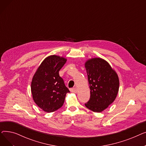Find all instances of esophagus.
I'll list each match as a JSON object with an SVG mask.
<instances>
[{"instance_id":"obj_1","label":"esophagus","mask_w":146,"mask_h":146,"mask_svg":"<svg viewBox=\"0 0 146 146\" xmlns=\"http://www.w3.org/2000/svg\"><path fill=\"white\" fill-rule=\"evenodd\" d=\"M70 91L73 93H76L77 92V89H76V88H72V89H70Z\"/></svg>"}]
</instances>
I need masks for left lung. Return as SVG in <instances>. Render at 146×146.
I'll return each mask as SVG.
<instances>
[{"instance_id": "8db88e82", "label": "left lung", "mask_w": 146, "mask_h": 146, "mask_svg": "<svg viewBox=\"0 0 146 146\" xmlns=\"http://www.w3.org/2000/svg\"><path fill=\"white\" fill-rule=\"evenodd\" d=\"M90 97L86 108L95 112L106 109L115 99L119 86L118 76L110 64L101 58H92L85 63Z\"/></svg>"}]
</instances>
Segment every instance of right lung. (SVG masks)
Masks as SVG:
<instances>
[{"label": "right lung", "instance_id": "1", "mask_svg": "<svg viewBox=\"0 0 146 146\" xmlns=\"http://www.w3.org/2000/svg\"><path fill=\"white\" fill-rule=\"evenodd\" d=\"M66 61V58L56 55L46 57L33 78L31 90L34 101L46 112L61 108L66 94L70 92L59 76V71Z\"/></svg>", "mask_w": 146, "mask_h": 146}]
</instances>
